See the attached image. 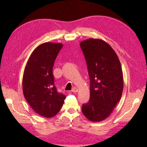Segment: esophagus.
I'll use <instances>...</instances> for the list:
<instances>
[{"label": "esophagus", "instance_id": "1", "mask_svg": "<svg viewBox=\"0 0 147 147\" xmlns=\"http://www.w3.org/2000/svg\"><path fill=\"white\" fill-rule=\"evenodd\" d=\"M71 91L74 93H76V92H78V89L76 88V87H74V88H73V89H72Z\"/></svg>", "mask_w": 147, "mask_h": 147}]
</instances>
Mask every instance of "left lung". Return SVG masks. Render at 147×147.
I'll list each match as a JSON object with an SVG mask.
<instances>
[{
  "instance_id": "obj_1",
  "label": "left lung",
  "mask_w": 147,
  "mask_h": 147,
  "mask_svg": "<svg viewBox=\"0 0 147 147\" xmlns=\"http://www.w3.org/2000/svg\"><path fill=\"white\" fill-rule=\"evenodd\" d=\"M90 82V97L82 112L88 120L99 122L108 117L120 100L123 74L116 53L102 40L90 38L80 43Z\"/></svg>"
}]
</instances>
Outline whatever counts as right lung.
<instances>
[{"label": "right lung", "instance_id": "obj_1", "mask_svg": "<svg viewBox=\"0 0 147 147\" xmlns=\"http://www.w3.org/2000/svg\"><path fill=\"white\" fill-rule=\"evenodd\" d=\"M63 45L46 42L34 50L27 62L23 77L24 98L34 111L45 117L60 111L65 96L54 85L52 69Z\"/></svg>", "mask_w": 147, "mask_h": 147}]
</instances>
